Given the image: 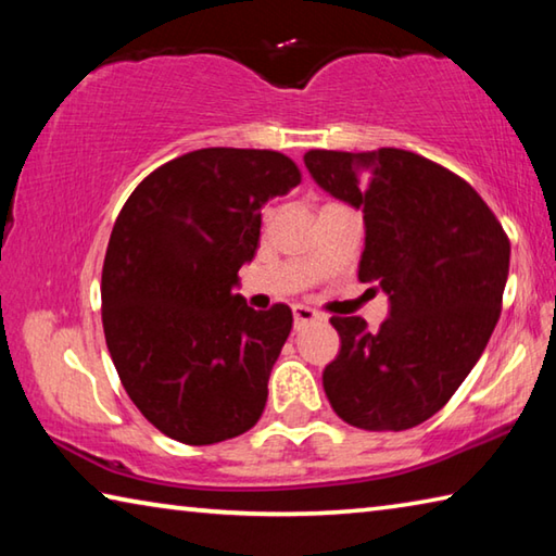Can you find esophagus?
I'll use <instances>...</instances> for the list:
<instances>
[{"instance_id": "esophagus-1", "label": "esophagus", "mask_w": 556, "mask_h": 556, "mask_svg": "<svg viewBox=\"0 0 556 556\" xmlns=\"http://www.w3.org/2000/svg\"><path fill=\"white\" fill-rule=\"evenodd\" d=\"M291 314H294V328L296 331H301V328L304 326H308V324H314V321H318V316L314 308H308V306H301V304H296L294 308H291Z\"/></svg>"}]
</instances>
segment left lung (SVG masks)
<instances>
[{
	"label": "left lung",
	"mask_w": 556,
	"mask_h": 556,
	"mask_svg": "<svg viewBox=\"0 0 556 556\" xmlns=\"http://www.w3.org/2000/svg\"><path fill=\"white\" fill-rule=\"evenodd\" d=\"M304 164L326 193L363 211L357 279L390 301L378 331L361 316L331 318L341 353L324 370L326 397L357 429L417 427L491 341L510 267L507 235L464 178L404 149H312Z\"/></svg>",
	"instance_id": "obj_1"
}]
</instances>
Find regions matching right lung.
<instances>
[{
	"label": "right lung",
	"mask_w": 556,
	"mask_h": 556,
	"mask_svg": "<svg viewBox=\"0 0 556 556\" xmlns=\"http://www.w3.org/2000/svg\"><path fill=\"white\" fill-rule=\"evenodd\" d=\"M301 181L289 156L211 147L159 166L129 195L102 265V326L129 400L181 444L257 425L291 308L248 306L262 205Z\"/></svg>",
	"instance_id": "add662e5"
}]
</instances>
